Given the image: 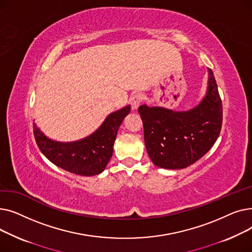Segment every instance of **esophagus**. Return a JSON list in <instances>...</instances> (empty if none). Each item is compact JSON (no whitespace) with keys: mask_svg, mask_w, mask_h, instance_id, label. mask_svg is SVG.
<instances>
[{"mask_svg":"<svg viewBox=\"0 0 252 252\" xmlns=\"http://www.w3.org/2000/svg\"><path fill=\"white\" fill-rule=\"evenodd\" d=\"M143 100H144L143 95H141V94H137V95H135L133 98H131V100H130L131 108H133L134 110H135V109H137V108L139 107V106L141 105V103L143 102Z\"/></svg>","mask_w":252,"mask_h":252,"instance_id":"esophagus-1","label":"esophagus"}]
</instances>
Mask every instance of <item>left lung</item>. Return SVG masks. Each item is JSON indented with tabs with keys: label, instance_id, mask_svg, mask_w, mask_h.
<instances>
[{
	"label": "left lung",
	"instance_id": "left-lung-1",
	"mask_svg": "<svg viewBox=\"0 0 252 252\" xmlns=\"http://www.w3.org/2000/svg\"><path fill=\"white\" fill-rule=\"evenodd\" d=\"M149 157L158 167L185 168L208 152L218 140L222 106L213 70L208 68L206 95L194 108L174 111L142 105L138 109Z\"/></svg>",
	"mask_w": 252,
	"mask_h": 252
}]
</instances>
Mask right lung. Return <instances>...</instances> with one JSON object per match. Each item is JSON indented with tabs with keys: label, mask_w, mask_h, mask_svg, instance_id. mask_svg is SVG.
<instances>
[{
	"label": "right lung",
	"mask_w": 252,
	"mask_h": 252,
	"mask_svg": "<svg viewBox=\"0 0 252 252\" xmlns=\"http://www.w3.org/2000/svg\"><path fill=\"white\" fill-rule=\"evenodd\" d=\"M130 106L110 113L100 127L89 137L70 143L50 140L33 124V134L37 147L55 165L79 176L101 174L109 162L113 153V145L117 130Z\"/></svg>",
	"instance_id": "1"
}]
</instances>
